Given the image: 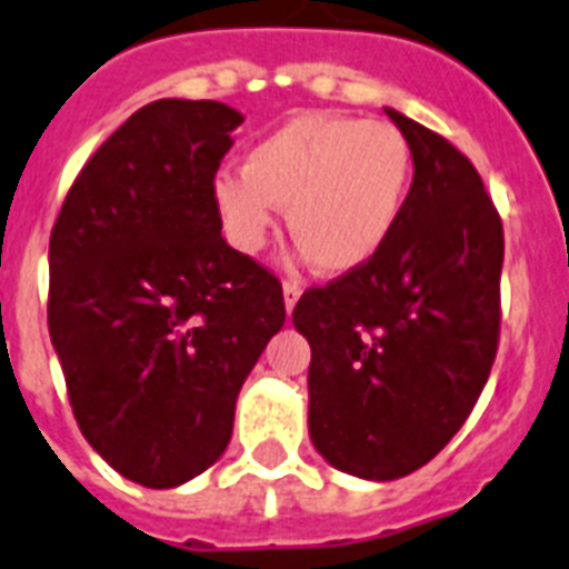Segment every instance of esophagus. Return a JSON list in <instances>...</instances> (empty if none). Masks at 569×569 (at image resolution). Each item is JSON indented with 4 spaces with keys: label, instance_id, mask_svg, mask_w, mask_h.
Here are the masks:
<instances>
[{
    "label": "esophagus",
    "instance_id": "1",
    "mask_svg": "<svg viewBox=\"0 0 569 569\" xmlns=\"http://www.w3.org/2000/svg\"><path fill=\"white\" fill-rule=\"evenodd\" d=\"M300 298V283L295 280V277H286L283 280V300H286V309H295V303H298Z\"/></svg>",
    "mask_w": 569,
    "mask_h": 569
}]
</instances>
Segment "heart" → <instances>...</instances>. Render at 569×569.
<instances>
[{
    "mask_svg": "<svg viewBox=\"0 0 569 569\" xmlns=\"http://www.w3.org/2000/svg\"><path fill=\"white\" fill-rule=\"evenodd\" d=\"M413 176V150L396 123L298 114L257 141L242 170H219L213 204L228 242L257 254L289 208V231L323 271L343 274L379 254Z\"/></svg>",
    "mask_w": 569,
    "mask_h": 569,
    "instance_id": "obj_1",
    "label": "heart"
}]
</instances>
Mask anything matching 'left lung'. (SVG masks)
Here are the masks:
<instances>
[{"label":"left lung","mask_w":569,"mask_h":569,"mask_svg":"<svg viewBox=\"0 0 569 569\" xmlns=\"http://www.w3.org/2000/svg\"><path fill=\"white\" fill-rule=\"evenodd\" d=\"M413 184L373 260L300 295L312 347L309 437L347 475L422 469L469 419L500 341L503 222L448 138L388 109Z\"/></svg>","instance_id":"obj_1"}]
</instances>
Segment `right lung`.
<instances>
[{
    "mask_svg": "<svg viewBox=\"0 0 569 569\" xmlns=\"http://www.w3.org/2000/svg\"><path fill=\"white\" fill-rule=\"evenodd\" d=\"M237 109L164 98L86 161L49 240V332L80 431L114 471L173 489L211 469L283 286L222 237L213 179Z\"/></svg>",
    "mask_w": 569,
    "mask_h": 569,
    "instance_id": "right-lung-1",
    "label": "right lung"
}]
</instances>
